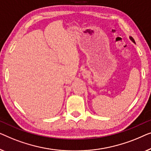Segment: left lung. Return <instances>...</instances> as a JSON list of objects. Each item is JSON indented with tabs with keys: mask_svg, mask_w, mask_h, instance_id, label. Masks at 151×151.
Returning <instances> with one entry per match:
<instances>
[{
	"mask_svg": "<svg viewBox=\"0 0 151 151\" xmlns=\"http://www.w3.org/2000/svg\"><path fill=\"white\" fill-rule=\"evenodd\" d=\"M129 39H130V40H131V41H132V42H133V43H135L134 39H133V38L132 37H131V36H129Z\"/></svg>",
	"mask_w": 151,
	"mask_h": 151,
	"instance_id": "obj_1",
	"label": "left lung"
}]
</instances>
